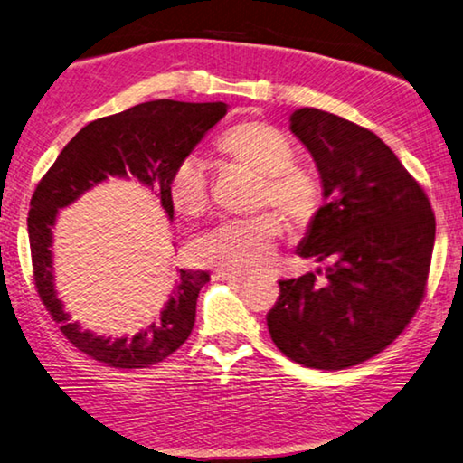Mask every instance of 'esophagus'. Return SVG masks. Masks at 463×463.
<instances>
[{"instance_id": "1", "label": "esophagus", "mask_w": 463, "mask_h": 463, "mask_svg": "<svg viewBox=\"0 0 463 463\" xmlns=\"http://www.w3.org/2000/svg\"><path fill=\"white\" fill-rule=\"evenodd\" d=\"M216 279H222V281H245L247 279V273H239V271H216L214 273Z\"/></svg>"}]
</instances>
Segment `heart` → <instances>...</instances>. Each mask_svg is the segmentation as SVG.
<instances>
[{
  "label": "heart",
  "instance_id": "obj_1",
  "mask_svg": "<svg viewBox=\"0 0 463 463\" xmlns=\"http://www.w3.org/2000/svg\"><path fill=\"white\" fill-rule=\"evenodd\" d=\"M216 149L231 162L259 174L255 204H269L296 224L312 221L322 204L319 182L296 164V147L273 125L249 121L234 125L216 139ZM167 196L174 210L198 218L210 203L208 174L196 156L182 157L167 180ZM283 222L271 210L237 218H224L192 242V255L203 265L221 271H255L273 260Z\"/></svg>",
  "mask_w": 463,
  "mask_h": 463
}]
</instances>
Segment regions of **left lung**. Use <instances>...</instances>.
I'll use <instances>...</instances> for the list:
<instances>
[{
    "instance_id": "8db88e82",
    "label": "left lung",
    "mask_w": 463,
    "mask_h": 463,
    "mask_svg": "<svg viewBox=\"0 0 463 463\" xmlns=\"http://www.w3.org/2000/svg\"><path fill=\"white\" fill-rule=\"evenodd\" d=\"M289 129L312 154L326 198L298 255L327 265L281 279L267 326L293 363L342 371L383 352L421 306L435 214L373 131L312 107L293 111Z\"/></svg>"
}]
</instances>
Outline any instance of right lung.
I'll return each instance as SVG.
<instances>
[{"label":"right lung","mask_w":463,"mask_h":463,"mask_svg":"<svg viewBox=\"0 0 463 463\" xmlns=\"http://www.w3.org/2000/svg\"><path fill=\"white\" fill-rule=\"evenodd\" d=\"M226 103L149 100L128 111L90 121L56 157L30 200L28 237L33 281L48 314L74 348L113 368H147L174 354L196 322V299L210 281L208 271H186L172 289L154 324L131 338H105L82 330L56 298L52 267V229L58 210L72 204L107 178H133L159 198L167 218L174 206L167 180L174 165L192 154L206 133L226 115Z\"/></svg>","instance_id":"right-lung-1"}]
</instances>
